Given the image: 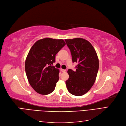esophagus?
Segmentation results:
<instances>
[{"label":"esophagus","instance_id":"34e87169","mask_svg":"<svg viewBox=\"0 0 126 126\" xmlns=\"http://www.w3.org/2000/svg\"><path fill=\"white\" fill-rule=\"evenodd\" d=\"M61 72H65L66 71V69H62V68L61 69Z\"/></svg>","mask_w":126,"mask_h":126}]
</instances>
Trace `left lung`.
<instances>
[{
    "label": "left lung",
    "instance_id": "1",
    "mask_svg": "<svg viewBox=\"0 0 126 126\" xmlns=\"http://www.w3.org/2000/svg\"><path fill=\"white\" fill-rule=\"evenodd\" d=\"M71 51L72 61L77 63L76 71L69 69L66 81L68 92L81 96L89 91L95 81L99 62L94 47L88 40L81 38L65 39Z\"/></svg>",
    "mask_w": 126,
    "mask_h": 126
}]
</instances>
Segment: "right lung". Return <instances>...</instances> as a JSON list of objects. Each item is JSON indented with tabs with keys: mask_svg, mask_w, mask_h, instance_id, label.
<instances>
[{
	"mask_svg": "<svg viewBox=\"0 0 126 126\" xmlns=\"http://www.w3.org/2000/svg\"><path fill=\"white\" fill-rule=\"evenodd\" d=\"M65 44L63 39L45 38L31 48L25 60V72L30 85L38 94L47 95L54 91L60 71L52 64Z\"/></svg>",
	"mask_w": 126,
	"mask_h": 126,
	"instance_id": "1",
	"label": "right lung"
}]
</instances>
